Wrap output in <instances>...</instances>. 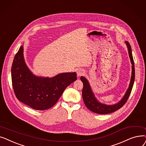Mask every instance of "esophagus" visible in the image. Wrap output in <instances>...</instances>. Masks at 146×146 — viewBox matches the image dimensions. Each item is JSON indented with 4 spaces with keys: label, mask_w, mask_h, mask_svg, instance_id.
<instances>
[{
    "label": "esophagus",
    "mask_w": 146,
    "mask_h": 146,
    "mask_svg": "<svg viewBox=\"0 0 146 146\" xmlns=\"http://www.w3.org/2000/svg\"><path fill=\"white\" fill-rule=\"evenodd\" d=\"M84 71H83L81 69H78L77 70V74L78 77H80V76L82 75L83 74H84Z\"/></svg>",
    "instance_id": "esophagus-1"
}]
</instances>
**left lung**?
<instances>
[{
  "label": "left lung",
  "instance_id": "obj_1",
  "mask_svg": "<svg viewBox=\"0 0 146 146\" xmlns=\"http://www.w3.org/2000/svg\"><path fill=\"white\" fill-rule=\"evenodd\" d=\"M125 43L128 48L129 56L132 64V72L128 88L127 89L125 94H124L123 97L119 102L111 105H106V104L100 102L95 97L91 86L90 85V83L86 78L82 77V76H81L80 78L81 81L83 83V88L82 92L83 100H84L86 107L90 110L92 111V112L94 113L99 114H108L115 112V111L119 109L124 105V104L127 102L130 95L135 80V68L131 46L127 41H125Z\"/></svg>",
  "mask_w": 146,
  "mask_h": 146
}]
</instances>
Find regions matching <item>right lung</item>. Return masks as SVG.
<instances>
[{
    "mask_svg": "<svg viewBox=\"0 0 146 146\" xmlns=\"http://www.w3.org/2000/svg\"><path fill=\"white\" fill-rule=\"evenodd\" d=\"M11 74L17 99L39 110L53 106L65 88L77 79L76 72L61 73L52 78L33 74L24 60V44L21 46L13 59Z\"/></svg>",
    "mask_w": 146,
    "mask_h": 146,
    "instance_id": "add662e5",
    "label": "right lung"
}]
</instances>
